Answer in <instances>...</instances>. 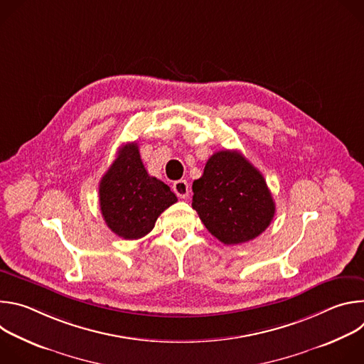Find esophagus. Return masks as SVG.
I'll return each instance as SVG.
<instances>
[{
  "mask_svg": "<svg viewBox=\"0 0 364 364\" xmlns=\"http://www.w3.org/2000/svg\"><path fill=\"white\" fill-rule=\"evenodd\" d=\"M173 191L180 197V198H187L190 194V186L186 180H178L173 184Z\"/></svg>",
  "mask_w": 364,
  "mask_h": 364,
  "instance_id": "1",
  "label": "esophagus"
}]
</instances>
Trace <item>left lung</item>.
Here are the masks:
<instances>
[{"label":"left lung","instance_id":"1","mask_svg":"<svg viewBox=\"0 0 364 364\" xmlns=\"http://www.w3.org/2000/svg\"><path fill=\"white\" fill-rule=\"evenodd\" d=\"M193 193V209L205 229L225 245L257 237L275 215L264 176L237 151L215 152L203 176L194 180Z\"/></svg>","mask_w":364,"mask_h":364}]
</instances>
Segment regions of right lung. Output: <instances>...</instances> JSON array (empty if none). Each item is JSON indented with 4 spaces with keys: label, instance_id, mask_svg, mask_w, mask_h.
<instances>
[{
    "label": "right lung",
    "instance_id": "obj_1",
    "mask_svg": "<svg viewBox=\"0 0 364 364\" xmlns=\"http://www.w3.org/2000/svg\"><path fill=\"white\" fill-rule=\"evenodd\" d=\"M176 201L167 184L146 173L136 142L119 148L115 161L99 183L103 220L127 240L149 233L159 216Z\"/></svg>",
    "mask_w": 364,
    "mask_h": 364
}]
</instances>
